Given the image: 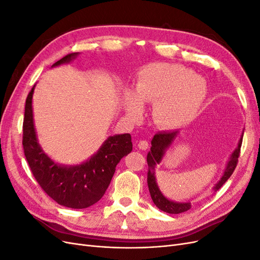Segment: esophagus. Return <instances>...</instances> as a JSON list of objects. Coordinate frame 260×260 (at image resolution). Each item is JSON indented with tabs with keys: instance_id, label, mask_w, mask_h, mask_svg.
Here are the masks:
<instances>
[{
	"instance_id": "1",
	"label": "esophagus",
	"mask_w": 260,
	"mask_h": 260,
	"mask_svg": "<svg viewBox=\"0 0 260 260\" xmlns=\"http://www.w3.org/2000/svg\"><path fill=\"white\" fill-rule=\"evenodd\" d=\"M138 146H139V148H140V149H143V151H146V149L149 147L148 142H147V141H145V140L140 141L139 144H138Z\"/></svg>"
}]
</instances>
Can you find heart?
<instances>
[{"label":"heart","instance_id":"b5f03b06","mask_svg":"<svg viewBox=\"0 0 260 260\" xmlns=\"http://www.w3.org/2000/svg\"><path fill=\"white\" fill-rule=\"evenodd\" d=\"M207 83L191 69L177 64L155 62L140 70L133 93L124 96L128 115L136 119L141 104L154 103L153 120L165 129L190 122L201 111L207 96Z\"/></svg>","mask_w":260,"mask_h":260}]
</instances>
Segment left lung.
Wrapping results in <instances>:
<instances>
[{"mask_svg":"<svg viewBox=\"0 0 260 260\" xmlns=\"http://www.w3.org/2000/svg\"><path fill=\"white\" fill-rule=\"evenodd\" d=\"M178 131H168V132H158L156 133L152 140V147L151 151L147 154V165H148V170H147V185H148V191L149 194H151V198L154 202L155 205L158 207L160 210L168 212V214H181V212H185L188 209H191V204L190 203H177V202H172L168 199L165 198V196L161 194L159 191L158 186H157L156 183V179H155V166L156 164H159L162 159V156L165 155V152L166 149L170 146L178 135ZM242 140L241 138L238 148L233 152L231 158L226 165V168L224 170V174L221 178V180L216 184L215 186V191L219 190L220 187L222 186L226 182V180L231 177L233 174V171L237 167L238 161H239V157H240V152H241V146H242Z\"/></svg>","mask_w":260,"mask_h":260,"instance_id":"1","label":"left lung"}]
</instances>
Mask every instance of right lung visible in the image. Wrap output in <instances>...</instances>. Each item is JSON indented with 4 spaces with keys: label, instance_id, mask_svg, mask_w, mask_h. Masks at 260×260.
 Instances as JSON below:
<instances>
[{
    "label": "right lung",
    "instance_id": "obj_1",
    "mask_svg": "<svg viewBox=\"0 0 260 260\" xmlns=\"http://www.w3.org/2000/svg\"><path fill=\"white\" fill-rule=\"evenodd\" d=\"M78 53L67 54L54 66L72 60ZM29 92L22 123V146L31 172L42 190L61 206L82 209L92 206L105 194L117 164L132 151L129 133L109 137L99 152L79 166L55 164L38 143L32 117V94Z\"/></svg>",
    "mask_w": 260,
    "mask_h": 260
}]
</instances>
